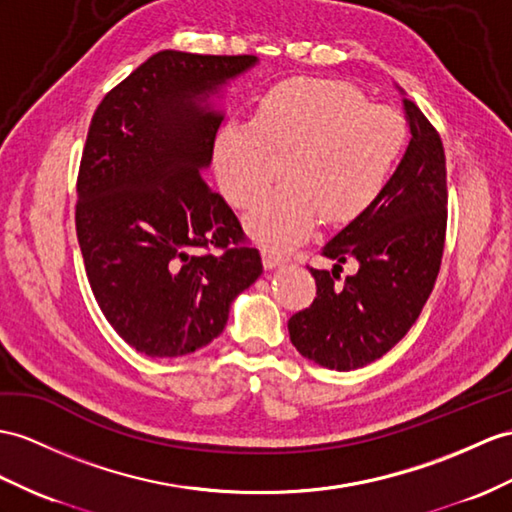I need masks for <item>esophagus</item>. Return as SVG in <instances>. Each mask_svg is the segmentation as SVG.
I'll use <instances>...</instances> for the list:
<instances>
[{"label": "esophagus", "mask_w": 512, "mask_h": 512, "mask_svg": "<svg viewBox=\"0 0 512 512\" xmlns=\"http://www.w3.org/2000/svg\"><path fill=\"white\" fill-rule=\"evenodd\" d=\"M286 263V258L282 256V254H278L276 249H263V265H265V269H276V267H280V265H284Z\"/></svg>", "instance_id": "obj_1"}]
</instances>
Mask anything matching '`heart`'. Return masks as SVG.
I'll list each match as a JSON object with an SVG mask.
<instances>
[{"label":"heart","mask_w":512,"mask_h":512,"mask_svg":"<svg viewBox=\"0 0 512 512\" xmlns=\"http://www.w3.org/2000/svg\"><path fill=\"white\" fill-rule=\"evenodd\" d=\"M402 112L369 104L358 86L330 78H291L258 99L252 121H232L215 141L223 195L252 208L278 176L286 184L247 215L258 241L286 245L315 228L358 219L389 184L406 145Z\"/></svg>","instance_id":"1"}]
</instances>
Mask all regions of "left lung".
<instances>
[{
	"instance_id": "left-lung-1",
	"label": "left lung",
	"mask_w": 512,
	"mask_h": 512,
	"mask_svg": "<svg viewBox=\"0 0 512 512\" xmlns=\"http://www.w3.org/2000/svg\"><path fill=\"white\" fill-rule=\"evenodd\" d=\"M406 154L367 213L321 249L334 269H313L317 297L289 319L291 343L317 365L352 371L400 343L421 315L441 269L447 228V169L439 132L404 99ZM359 265L340 278V265Z\"/></svg>"
}]
</instances>
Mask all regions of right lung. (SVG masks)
Wrapping results in <instances>:
<instances>
[{
    "instance_id": "right-lung-1",
    "label": "right lung",
    "mask_w": 512,
    "mask_h": 512,
    "mask_svg": "<svg viewBox=\"0 0 512 512\" xmlns=\"http://www.w3.org/2000/svg\"><path fill=\"white\" fill-rule=\"evenodd\" d=\"M254 62L165 49L93 112L76 184L78 243L104 317L145 356L176 358L217 339L232 299L263 273L202 173L223 119L202 104Z\"/></svg>"
}]
</instances>
